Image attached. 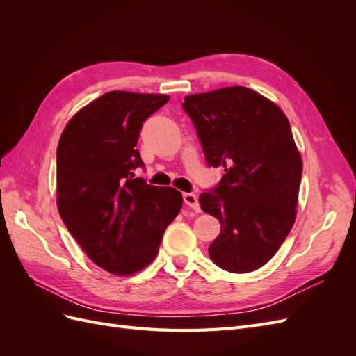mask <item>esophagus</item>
I'll use <instances>...</instances> for the list:
<instances>
[{"label":"esophagus","mask_w":356,"mask_h":356,"mask_svg":"<svg viewBox=\"0 0 356 356\" xmlns=\"http://www.w3.org/2000/svg\"><path fill=\"white\" fill-rule=\"evenodd\" d=\"M182 199H184V203L187 204L188 208H191L195 212H200L199 199H197L195 193H184V195H182Z\"/></svg>","instance_id":"obj_1"}]
</instances>
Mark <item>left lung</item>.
<instances>
[{
  "instance_id": "1",
  "label": "left lung",
  "mask_w": 356,
  "mask_h": 356,
  "mask_svg": "<svg viewBox=\"0 0 356 356\" xmlns=\"http://www.w3.org/2000/svg\"><path fill=\"white\" fill-rule=\"evenodd\" d=\"M182 110L196 129L207 165L220 182L199 197L218 218L211 260L248 273L276 254L296 221L303 163L286 115L276 104L242 86L187 96Z\"/></svg>"
}]
</instances>
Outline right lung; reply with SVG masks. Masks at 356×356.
<instances>
[{
    "label": "right lung",
    "mask_w": 356,
    "mask_h": 356,
    "mask_svg": "<svg viewBox=\"0 0 356 356\" xmlns=\"http://www.w3.org/2000/svg\"><path fill=\"white\" fill-rule=\"evenodd\" d=\"M166 95L108 92L75 114L56 153L58 208L63 224L90 260L114 275L152 263L168 225L182 207L181 193L135 175L147 118Z\"/></svg>",
    "instance_id": "right-lung-1"
}]
</instances>
